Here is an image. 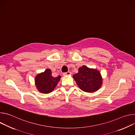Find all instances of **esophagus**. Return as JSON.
I'll list each match as a JSON object with an SVG mask.
<instances>
[{
  "label": "esophagus",
  "mask_w": 135,
  "mask_h": 135,
  "mask_svg": "<svg viewBox=\"0 0 135 135\" xmlns=\"http://www.w3.org/2000/svg\"><path fill=\"white\" fill-rule=\"evenodd\" d=\"M63 75H64V76L70 75H71V73L70 71H68V72H66V73H64Z\"/></svg>",
  "instance_id": "esophagus-1"
}]
</instances>
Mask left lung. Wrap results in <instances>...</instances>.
Here are the masks:
<instances>
[{
  "label": "left lung",
  "instance_id": "left-lung-1",
  "mask_svg": "<svg viewBox=\"0 0 135 135\" xmlns=\"http://www.w3.org/2000/svg\"><path fill=\"white\" fill-rule=\"evenodd\" d=\"M73 78L79 87L86 92H93L100 89L102 85V78L99 71L83 66L79 69V73Z\"/></svg>",
  "mask_w": 135,
  "mask_h": 135
}]
</instances>
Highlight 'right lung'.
<instances>
[{
	"label": "right lung",
	"mask_w": 135,
	"mask_h": 135,
	"mask_svg": "<svg viewBox=\"0 0 135 135\" xmlns=\"http://www.w3.org/2000/svg\"><path fill=\"white\" fill-rule=\"evenodd\" d=\"M61 76L53 77L51 70L46 69L44 72L38 74L35 78V84L37 89L43 93L51 92L61 79Z\"/></svg>",
	"instance_id": "obj_1"
}]
</instances>
